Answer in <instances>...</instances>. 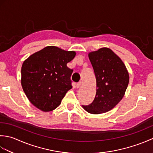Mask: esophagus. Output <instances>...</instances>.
<instances>
[{
	"label": "esophagus",
	"instance_id": "1",
	"mask_svg": "<svg viewBox=\"0 0 153 153\" xmlns=\"http://www.w3.org/2000/svg\"><path fill=\"white\" fill-rule=\"evenodd\" d=\"M82 86V82H79V83H77V84H76V87L77 89L78 88H79V87Z\"/></svg>",
	"mask_w": 153,
	"mask_h": 153
}]
</instances>
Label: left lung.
<instances>
[{
  "mask_svg": "<svg viewBox=\"0 0 153 153\" xmlns=\"http://www.w3.org/2000/svg\"><path fill=\"white\" fill-rule=\"evenodd\" d=\"M88 56L95 71L97 91L93 102L82 107L90 114H99L112 110L122 99L129 73L121 58L109 48L90 52Z\"/></svg>",
  "mask_w": 153,
  "mask_h": 153,
  "instance_id": "1",
  "label": "left lung"
}]
</instances>
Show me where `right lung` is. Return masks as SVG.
Listing matches in <instances>:
<instances>
[{"label":"right lung","instance_id":"1","mask_svg":"<svg viewBox=\"0 0 153 153\" xmlns=\"http://www.w3.org/2000/svg\"><path fill=\"white\" fill-rule=\"evenodd\" d=\"M75 51L48 46L31 54L23 62L22 89L32 105L50 112L60 105L68 91L72 88V70L67 64L76 56Z\"/></svg>","mask_w":153,"mask_h":153}]
</instances>
